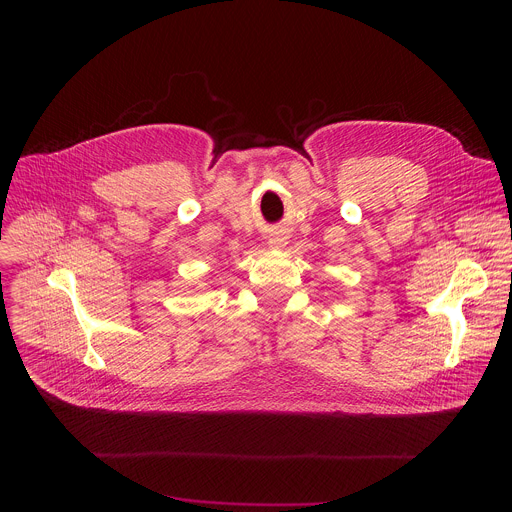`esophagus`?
Instances as JSON below:
<instances>
[{"label":"esophagus","mask_w":512,"mask_h":512,"mask_svg":"<svg viewBox=\"0 0 512 512\" xmlns=\"http://www.w3.org/2000/svg\"><path fill=\"white\" fill-rule=\"evenodd\" d=\"M281 247H283V243H281V241H277V243H275V249H281Z\"/></svg>","instance_id":"obj_1"}]
</instances>
